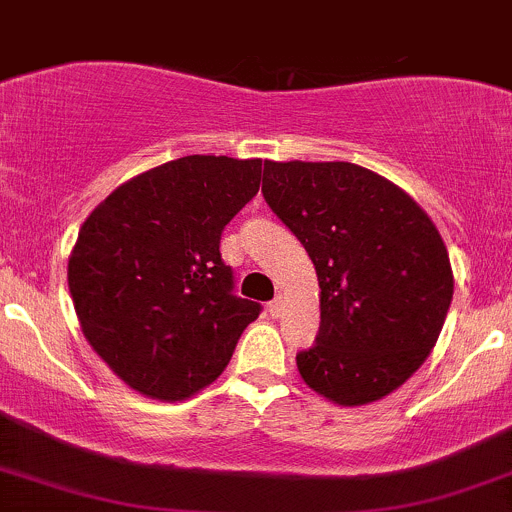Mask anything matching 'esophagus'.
Instances as JSON below:
<instances>
[{"instance_id": "34e87169", "label": "esophagus", "mask_w": 512, "mask_h": 512, "mask_svg": "<svg viewBox=\"0 0 512 512\" xmlns=\"http://www.w3.org/2000/svg\"><path fill=\"white\" fill-rule=\"evenodd\" d=\"M282 306H284L282 297H277V299H272L270 304H267V311H270L272 316H279V314H282Z\"/></svg>"}]
</instances>
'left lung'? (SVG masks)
I'll return each mask as SVG.
<instances>
[{
	"instance_id": "8db88e82",
	"label": "left lung",
	"mask_w": 512,
	"mask_h": 512,
	"mask_svg": "<svg viewBox=\"0 0 512 512\" xmlns=\"http://www.w3.org/2000/svg\"><path fill=\"white\" fill-rule=\"evenodd\" d=\"M262 196L316 267L321 326L304 383L368 405L427 360L454 297L439 230L402 188L348 161H265Z\"/></svg>"
}]
</instances>
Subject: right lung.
<instances>
[{
	"label": "right lung",
	"mask_w": 512,
	"mask_h": 512,
	"mask_svg": "<svg viewBox=\"0 0 512 512\" xmlns=\"http://www.w3.org/2000/svg\"><path fill=\"white\" fill-rule=\"evenodd\" d=\"M260 176V159L166 161L115 188L80 228L68 260L75 314L132 390L184 400L211 385L260 316L220 257V235Z\"/></svg>",
	"instance_id": "add662e5"
}]
</instances>
